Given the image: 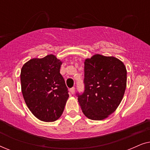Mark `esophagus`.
Listing matches in <instances>:
<instances>
[{"instance_id":"obj_1","label":"esophagus","mask_w":150,"mask_h":150,"mask_svg":"<svg viewBox=\"0 0 150 150\" xmlns=\"http://www.w3.org/2000/svg\"><path fill=\"white\" fill-rule=\"evenodd\" d=\"M69 91H70V93L71 94H74V92H75V88L74 87L70 88V89H69Z\"/></svg>"}]
</instances>
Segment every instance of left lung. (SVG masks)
I'll list each match as a JSON object with an SVG mask.
<instances>
[{"instance_id": "left-lung-1", "label": "left lung", "mask_w": 150, "mask_h": 150, "mask_svg": "<svg viewBox=\"0 0 150 150\" xmlns=\"http://www.w3.org/2000/svg\"><path fill=\"white\" fill-rule=\"evenodd\" d=\"M84 71L85 89L76 95L87 117L102 120L112 114L122 100L126 87V68L115 57L95 54L86 59Z\"/></svg>"}]
</instances>
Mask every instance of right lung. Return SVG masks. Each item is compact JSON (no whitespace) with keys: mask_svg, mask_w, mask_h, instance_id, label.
<instances>
[{"mask_svg":"<svg viewBox=\"0 0 150 150\" xmlns=\"http://www.w3.org/2000/svg\"><path fill=\"white\" fill-rule=\"evenodd\" d=\"M61 61L53 54L33 59L22 67V95L33 114L43 122L60 117L69 97L68 89L60 74Z\"/></svg>","mask_w":150,"mask_h":150,"instance_id":"right-lung-1","label":"right lung"}]
</instances>
